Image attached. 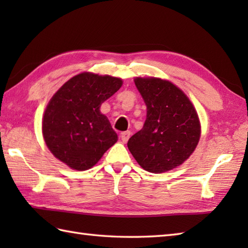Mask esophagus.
I'll return each instance as SVG.
<instances>
[{
    "instance_id": "esophagus-1",
    "label": "esophagus",
    "mask_w": 248,
    "mask_h": 248,
    "mask_svg": "<svg viewBox=\"0 0 248 248\" xmlns=\"http://www.w3.org/2000/svg\"><path fill=\"white\" fill-rule=\"evenodd\" d=\"M130 135H131V133L129 132V131H127V132H123L120 134V138H121V140H123V143H127L130 139Z\"/></svg>"
}]
</instances>
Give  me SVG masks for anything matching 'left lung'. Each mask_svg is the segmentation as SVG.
<instances>
[{
    "label": "left lung",
    "instance_id": "8db88e82",
    "mask_svg": "<svg viewBox=\"0 0 248 248\" xmlns=\"http://www.w3.org/2000/svg\"><path fill=\"white\" fill-rule=\"evenodd\" d=\"M147 107L144 127L128 148L145 170L161 173L186 161L200 139L196 109L180 88L159 78H135Z\"/></svg>",
    "mask_w": 248,
    "mask_h": 248
}]
</instances>
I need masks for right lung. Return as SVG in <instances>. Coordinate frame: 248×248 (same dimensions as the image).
I'll return each mask as SVG.
<instances>
[{"label":"right lung","mask_w":248,"mask_h":248,"mask_svg":"<svg viewBox=\"0 0 248 248\" xmlns=\"http://www.w3.org/2000/svg\"><path fill=\"white\" fill-rule=\"evenodd\" d=\"M121 85L119 78L83 72L54 93L44 114L43 135L56 159L72 170H86L117 141L100 107Z\"/></svg>","instance_id":"right-lung-1"}]
</instances>
